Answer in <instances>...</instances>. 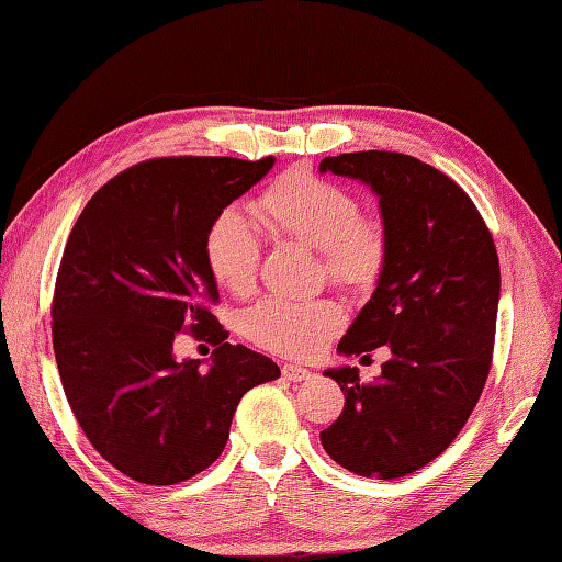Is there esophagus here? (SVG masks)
<instances>
[{
    "label": "esophagus",
    "instance_id": "34e87169",
    "mask_svg": "<svg viewBox=\"0 0 562 562\" xmlns=\"http://www.w3.org/2000/svg\"><path fill=\"white\" fill-rule=\"evenodd\" d=\"M282 375H284V380H290V382H302V380H310L312 372L306 368H300V366H284Z\"/></svg>",
    "mask_w": 562,
    "mask_h": 562
}]
</instances>
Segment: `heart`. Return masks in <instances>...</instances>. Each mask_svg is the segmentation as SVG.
I'll use <instances>...</instances> for the list:
<instances>
[{"mask_svg":"<svg viewBox=\"0 0 562 562\" xmlns=\"http://www.w3.org/2000/svg\"><path fill=\"white\" fill-rule=\"evenodd\" d=\"M252 214L274 236L314 248L324 274L348 290H368L387 258V234L380 218L358 214V200L310 170H290L252 202ZM209 272L231 294L256 288L260 244L256 231L234 209L218 214L204 236ZM344 314L328 300L266 296L240 316V331L252 344L290 358H310L331 338Z\"/></svg>","mask_w":562,"mask_h":562,"instance_id":"obj_1","label":"heart"}]
</instances>
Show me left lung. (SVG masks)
<instances>
[{
    "mask_svg": "<svg viewBox=\"0 0 562 562\" xmlns=\"http://www.w3.org/2000/svg\"><path fill=\"white\" fill-rule=\"evenodd\" d=\"M318 172L360 180L380 200L387 234L378 288L358 312L340 356L387 346L382 375L331 368L346 404L322 431L338 465L394 480L453 443L490 375L499 304V258L477 206L460 187L404 153H340Z\"/></svg>",
    "mask_w": 562,
    "mask_h": 562,
    "instance_id": "left-lung-1",
    "label": "left lung"
}]
</instances>
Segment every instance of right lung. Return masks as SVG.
<instances>
[{
  "instance_id": "1",
  "label": "right lung",
  "mask_w": 562,
  "mask_h": 562,
  "mask_svg": "<svg viewBox=\"0 0 562 562\" xmlns=\"http://www.w3.org/2000/svg\"><path fill=\"white\" fill-rule=\"evenodd\" d=\"M274 158H156L99 187L63 250L53 294V350L77 424L119 472L175 485L222 456L240 397L280 378L209 312L218 300L204 258L209 224L260 182ZM192 330L217 346L178 361Z\"/></svg>"
}]
</instances>
